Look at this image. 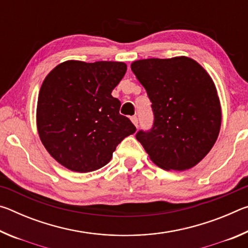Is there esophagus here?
<instances>
[{
  "label": "esophagus",
  "mask_w": 248,
  "mask_h": 248,
  "mask_svg": "<svg viewBox=\"0 0 248 248\" xmlns=\"http://www.w3.org/2000/svg\"><path fill=\"white\" fill-rule=\"evenodd\" d=\"M131 121H132V124L136 125V127H138V118L136 116H133V117H131Z\"/></svg>",
  "instance_id": "34e87169"
}]
</instances>
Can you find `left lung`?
I'll list each match as a JSON object with an SVG mask.
<instances>
[{
  "mask_svg": "<svg viewBox=\"0 0 248 248\" xmlns=\"http://www.w3.org/2000/svg\"><path fill=\"white\" fill-rule=\"evenodd\" d=\"M131 70L152 103L154 125L137 140L155 165L186 170L207 155L219 136L222 110L216 84L189 57L143 59Z\"/></svg>",
  "mask_w": 248,
  "mask_h": 248,
  "instance_id": "1",
  "label": "left lung"
}]
</instances>
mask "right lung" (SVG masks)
Instances as JSON below:
<instances>
[{
	"label": "right lung",
	"instance_id": "add662e5",
	"mask_svg": "<svg viewBox=\"0 0 248 248\" xmlns=\"http://www.w3.org/2000/svg\"><path fill=\"white\" fill-rule=\"evenodd\" d=\"M125 71L124 62L69 60L45 78L37 102V130L59 164L77 173L102 169L116 146L136 132L111 96Z\"/></svg>",
	"mask_w": 248,
	"mask_h": 248
}]
</instances>
